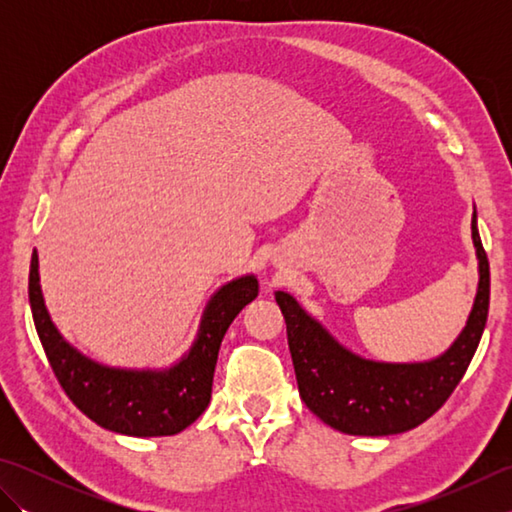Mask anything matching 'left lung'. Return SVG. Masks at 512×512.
<instances>
[{
  "label": "left lung",
  "mask_w": 512,
  "mask_h": 512,
  "mask_svg": "<svg viewBox=\"0 0 512 512\" xmlns=\"http://www.w3.org/2000/svg\"><path fill=\"white\" fill-rule=\"evenodd\" d=\"M471 233L480 273L473 308L458 339L431 361L385 363L358 356L295 297L275 292L286 319L299 394L314 416L347 436H394L416 429L447 402L480 345L491 297V273L475 211Z\"/></svg>",
  "instance_id": "1"
}]
</instances>
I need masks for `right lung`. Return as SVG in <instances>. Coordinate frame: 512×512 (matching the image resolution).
I'll use <instances>...</instances> for the list:
<instances>
[{
	"mask_svg": "<svg viewBox=\"0 0 512 512\" xmlns=\"http://www.w3.org/2000/svg\"><path fill=\"white\" fill-rule=\"evenodd\" d=\"M259 281L244 275L209 299L198 336L178 363L162 369L110 367L76 350L52 323L32 253L28 297L39 341L68 398L99 427L134 438L176 436L209 407L217 352L228 325L257 297Z\"/></svg>",
	"mask_w": 512,
	"mask_h": 512,
	"instance_id": "right-lung-1",
	"label": "right lung"
}]
</instances>
